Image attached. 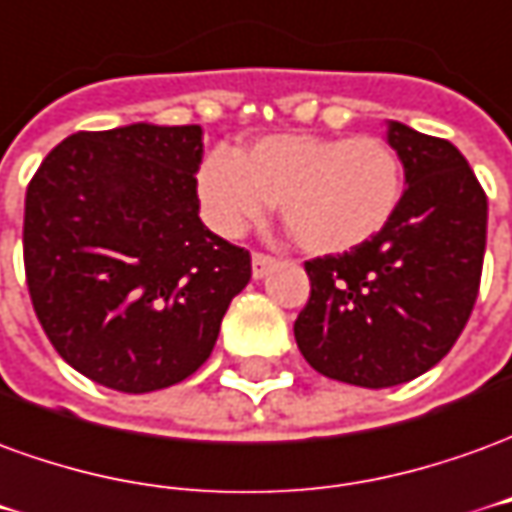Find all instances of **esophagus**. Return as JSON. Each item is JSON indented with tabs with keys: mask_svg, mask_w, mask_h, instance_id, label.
<instances>
[{
	"mask_svg": "<svg viewBox=\"0 0 512 512\" xmlns=\"http://www.w3.org/2000/svg\"><path fill=\"white\" fill-rule=\"evenodd\" d=\"M273 264V256H267V253H253V278H264V275L270 273Z\"/></svg>",
	"mask_w": 512,
	"mask_h": 512,
	"instance_id": "esophagus-1",
	"label": "esophagus"
}]
</instances>
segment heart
<instances>
[{
	"mask_svg": "<svg viewBox=\"0 0 512 512\" xmlns=\"http://www.w3.org/2000/svg\"><path fill=\"white\" fill-rule=\"evenodd\" d=\"M402 190L397 151L372 134H275L245 154L215 148L198 170L204 215L223 237H237L278 204L297 245L320 256L378 237Z\"/></svg>",
	"mask_w": 512,
	"mask_h": 512,
	"instance_id": "obj_1",
	"label": "heart"
}]
</instances>
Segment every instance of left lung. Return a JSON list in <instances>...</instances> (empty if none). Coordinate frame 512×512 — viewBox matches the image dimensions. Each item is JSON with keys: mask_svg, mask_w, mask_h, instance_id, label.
<instances>
[{"mask_svg": "<svg viewBox=\"0 0 512 512\" xmlns=\"http://www.w3.org/2000/svg\"><path fill=\"white\" fill-rule=\"evenodd\" d=\"M408 190L378 237L306 262L300 353L320 375L364 389L419 378L466 328L485 256L488 198L449 140L389 121Z\"/></svg>", "mask_w": 512, "mask_h": 512, "instance_id": "obj_1", "label": "left lung"}]
</instances>
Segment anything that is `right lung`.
Instances as JSON below:
<instances>
[{
	"label": "right lung",
	"instance_id": "add662e5",
	"mask_svg": "<svg viewBox=\"0 0 512 512\" xmlns=\"http://www.w3.org/2000/svg\"><path fill=\"white\" fill-rule=\"evenodd\" d=\"M201 126L129 123L49 151L24 201V270L43 331L76 372L168 389L212 355L250 253L201 223Z\"/></svg>",
	"mask_w": 512,
	"mask_h": 512
}]
</instances>
